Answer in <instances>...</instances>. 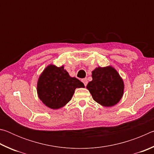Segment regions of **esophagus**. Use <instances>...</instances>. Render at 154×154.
Masks as SVG:
<instances>
[{
  "label": "esophagus",
  "instance_id": "1",
  "mask_svg": "<svg viewBox=\"0 0 154 154\" xmlns=\"http://www.w3.org/2000/svg\"><path fill=\"white\" fill-rule=\"evenodd\" d=\"M82 82L83 83V84L85 85V86H86L87 84H88V80H87V78H85V79H82Z\"/></svg>",
  "mask_w": 154,
  "mask_h": 154
}]
</instances>
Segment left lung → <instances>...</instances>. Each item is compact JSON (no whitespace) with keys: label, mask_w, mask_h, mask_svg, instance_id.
I'll return each instance as SVG.
<instances>
[{"label":"left lung","mask_w":154,"mask_h":154,"mask_svg":"<svg viewBox=\"0 0 154 154\" xmlns=\"http://www.w3.org/2000/svg\"><path fill=\"white\" fill-rule=\"evenodd\" d=\"M92 81L87 88L96 102L105 106L118 103L124 92V83L118 72L111 66L98 67L92 71Z\"/></svg>","instance_id":"obj_1"}]
</instances>
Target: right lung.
Instances as JSON below:
<instances>
[{
	"label": "right lung",
	"instance_id": "obj_1",
	"mask_svg": "<svg viewBox=\"0 0 154 154\" xmlns=\"http://www.w3.org/2000/svg\"><path fill=\"white\" fill-rule=\"evenodd\" d=\"M84 85L75 77H71L64 66L49 65L39 77L37 92L40 100L48 107L61 108L71 100L75 88Z\"/></svg>",
	"mask_w": 154,
	"mask_h": 154
}]
</instances>
